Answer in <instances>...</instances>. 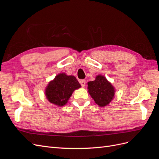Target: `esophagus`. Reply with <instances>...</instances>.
Instances as JSON below:
<instances>
[{
    "instance_id": "34e87169",
    "label": "esophagus",
    "mask_w": 159,
    "mask_h": 159,
    "mask_svg": "<svg viewBox=\"0 0 159 159\" xmlns=\"http://www.w3.org/2000/svg\"><path fill=\"white\" fill-rule=\"evenodd\" d=\"M80 83L81 85L82 86L83 88H84L85 86V83H86V81H85V80H80Z\"/></svg>"
}]
</instances>
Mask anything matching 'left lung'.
Here are the masks:
<instances>
[{"label":"left lung","instance_id":"left-lung-1","mask_svg":"<svg viewBox=\"0 0 159 159\" xmlns=\"http://www.w3.org/2000/svg\"><path fill=\"white\" fill-rule=\"evenodd\" d=\"M88 85L89 95L99 107H105L112 102L115 89L105 76L98 75L94 81H89Z\"/></svg>","mask_w":159,"mask_h":159}]
</instances>
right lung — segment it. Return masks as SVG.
Here are the masks:
<instances>
[{"label":"right lung","instance_id":"add662e5","mask_svg":"<svg viewBox=\"0 0 159 159\" xmlns=\"http://www.w3.org/2000/svg\"><path fill=\"white\" fill-rule=\"evenodd\" d=\"M80 88L81 85L75 76L60 73L48 84L45 95L50 103L62 107L68 103L74 91Z\"/></svg>","mask_w":159,"mask_h":159}]
</instances>
